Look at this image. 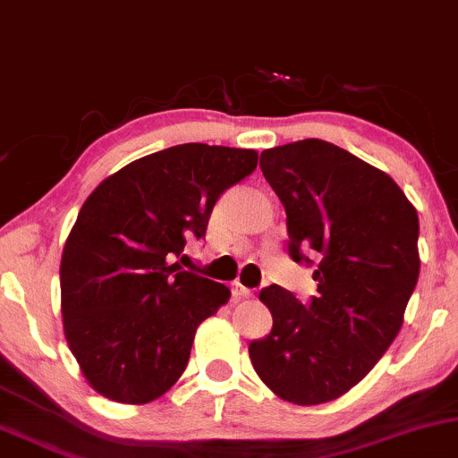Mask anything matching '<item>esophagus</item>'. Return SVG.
<instances>
[{"mask_svg": "<svg viewBox=\"0 0 458 458\" xmlns=\"http://www.w3.org/2000/svg\"><path fill=\"white\" fill-rule=\"evenodd\" d=\"M233 294L239 296V299H250L251 290L245 288V285L241 284V282H234V284H233Z\"/></svg>", "mask_w": 458, "mask_h": 458, "instance_id": "esophagus-1", "label": "esophagus"}]
</instances>
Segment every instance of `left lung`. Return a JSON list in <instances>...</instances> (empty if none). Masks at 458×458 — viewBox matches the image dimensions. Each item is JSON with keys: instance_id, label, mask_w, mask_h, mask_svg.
Segmentation results:
<instances>
[{"instance_id": "1", "label": "left lung", "mask_w": 458, "mask_h": 458, "mask_svg": "<svg viewBox=\"0 0 458 458\" xmlns=\"http://www.w3.org/2000/svg\"><path fill=\"white\" fill-rule=\"evenodd\" d=\"M260 168L288 215L292 260L318 256V294L302 305L279 285L260 292L273 328L250 344L251 365L279 399L328 403L403 327L420 273L418 213L386 173L327 140L267 148Z\"/></svg>"}]
</instances>
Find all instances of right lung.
Returning <instances> with one entry per match:
<instances>
[{
    "label": "right lung",
    "mask_w": 458,
    "mask_h": 458,
    "mask_svg": "<svg viewBox=\"0 0 458 458\" xmlns=\"http://www.w3.org/2000/svg\"><path fill=\"white\" fill-rule=\"evenodd\" d=\"M258 166V151L185 142L106 176L65 239L64 335L98 394L145 405L174 386L196 328L230 301L224 284L183 271L217 198Z\"/></svg>",
    "instance_id": "right-lung-1"
}]
</instances>
